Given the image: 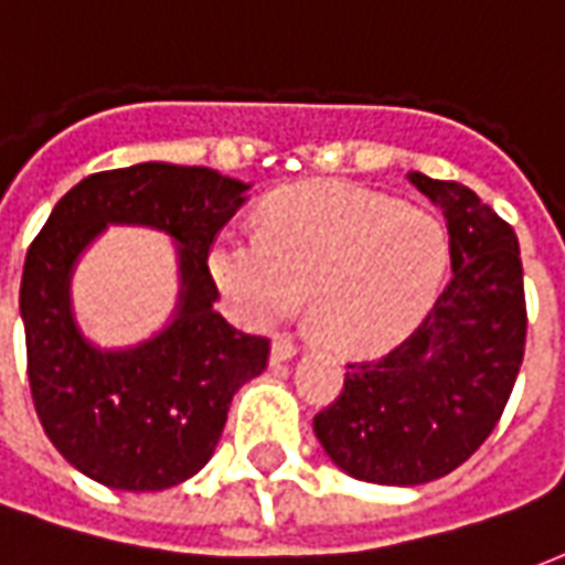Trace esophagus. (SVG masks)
Wrapping results in <instances>:
<instances>
[{
  "label": "esophagus",
  "instance_id": "obj_1",
  "mask_svg": "<svg viewBox=\"0 0 565 565\" xmlns=\"http://www.w3.org/2000/svg\"><path fill=\"white\" fill-rule=\"evenodd\" d=\"M299 354V348H296L294 339H287V335H278L275 342H271V366H278V363H287V360H294Z\"/></svg>",
  "mask_w": 565,
  "mask_h": 565
}]
</instances>
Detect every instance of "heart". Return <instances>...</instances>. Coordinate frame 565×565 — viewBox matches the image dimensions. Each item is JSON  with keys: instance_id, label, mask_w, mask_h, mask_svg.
Returning <instances> with one entry per match:
<instances>
[{"instance_id": "1", "label": "heart", "mask_w": 565, "mask_h": 565, "mask_svg": "<svg viewBox=\"0 0 565 565\" xmlns=\"http://www.w3.org/2000/svg\"><path fill=\"white\" fill-rule=\"evenodd\" d=\"M450 247L436 214L342 181H311L266 202L259 233L223 230L209 247L217 290L245 323L308 318L344 354H379L436 302Z\"/></svg>"}]
</instances>
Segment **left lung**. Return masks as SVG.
Listing matches in <instances>:
<instances>
[{
  "mask_svg": "<svg viewBox=\"0 0 565 565\" xmlns=\"http://www.w3.org/2000/svg\"><path fill=\"white\" fill-rule=\"evenodd\" d=\"M445 214L450 281L399 348L348 363L315 417L330 460L356 481L415 487L454 472L493 433L521 372L526 302L518 235L469 186L408 172Z\"/></svg>",
  "mask_w": 565,
  "mask_h": 565,
  "instance_id": "1",
  "label": "left lung"
}]
</instances>
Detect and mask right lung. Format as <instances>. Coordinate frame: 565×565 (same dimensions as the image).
<instances>
[{"mask_svg": "<svg viewBox=\"0 0 565 565\" xmlns=\"http://www.w3.org/2000/svg\"><path fill=\"white\" fill-rule=\"evenodd\" d=\"M250 184L172 162L96 172L68 190L23 263L26 372L44 433L78 472L115 490H166L211 460L235 391L257 379L269 339L214 311L209 247ZM108 222L150 225L179 242L173 320L136 349L103 352L71 315V271Z\"/></svg>", "mask_w": 565, "mask_h": 565, "instance_id": "add662e5", "label": "right lung"}]
</instances>
